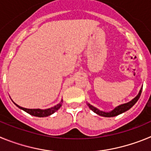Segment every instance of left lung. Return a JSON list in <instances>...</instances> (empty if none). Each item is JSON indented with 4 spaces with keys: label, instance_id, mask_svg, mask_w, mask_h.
<instances>
[{
    "label": "left lung",
    "instance_id": "obj_1",
    "mask_svg": "<svg viewBox=\"0 0 151 151\" xmlns=\"http://www.w3.org/2000/svg\"><path fill=\"white\" fill-rule=\"evenodd\" d=\"M141 91H142V88H141V89L140 90L139 93H138V94L137 95V97H134L132 101H131L129 103H126V104H124L119 105V106L116 107L113 111L110 112V113H105V112L101 111V110H99L98 109L95 108L94 106H91V105H90L89 104H88V105L89 108H90L92 111H94V113H96L97 114H98V115L102 116H105V117L116 116L119 115V114L124 113V112L127 111V110H129L131 107H132V106L134 105V104H135V103L138 101V99H139V97L141 94Z\"/></svg>",
    "mask_w": 151,
    "mask_h": 151
}]
</instances>
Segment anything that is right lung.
Returning <instances> with one entry per match:
<instances>
[{
  "label": "right lung",
  "mask_w": 151,
  "mask_h": 151,
  "mask_svg": "<svg viewBox=\"0 0 151 151\" xmlns=\"http://www.w3.org/2000/svg\"><path fill=\"white\" fill-rule=\"evenodd\" d=\"M62 103H63V100L61 101V102L60 104H58L57 105L54 106V107H51L50 109H47V110H40V109H26V108H23L22 106H18L17 104V106L19 108H20L22 109V110L24 111H26V113H28L30 115H32L34 116H38V117H45V116H48L51 115L54 113H55L57 110H58L59 108H60V106H62Z\"/></svg>",
  "instance_id": "right-lung-1"
}]
</instances>
